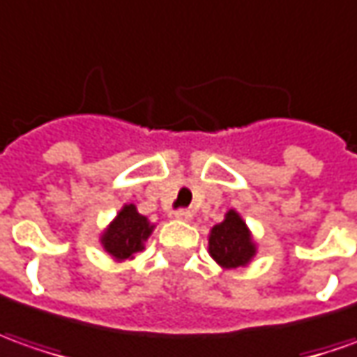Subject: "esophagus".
<instances>
[{"label":"esophagus","mask_w":357,"mask_h":357,"mask_svg":"<svg viewBox=\"0 0 357 357\" xmlns=\"http://www.w3.org/2000/svg\"><path fill=\"white\" fill-rule=\"evenodd\" d=\"M174 215H176V219H179V221H190L191 211H190V209H178V211H176Z\"/></svg>","instance_id":"1"}]
</instances>
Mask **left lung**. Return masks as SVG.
Segmentation results:
<instances>
[{
    "instance_id": "left-lung-1",
    "label": "left lung",
    "mask_w": 357,
    "mask_h": 357,
    "mask_svg": "<svg viewBox=\"0 0 357 357\" xmlns=\"http://www.w3.org/2000/svg\"><path fill=\"white\" fill-rule=\"evenodd\" d=\"M209 252L217 263L225 268L245 266L255 255L251 233L237 211H229L225 221L211 229Z\"/></svg>"
}]
</instances>
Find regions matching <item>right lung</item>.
I'll use <instances>...</instances> for the list:
<instances>
[{
    "instance_id": "1",
    "label": "right lung",
    "mask_w": 357,
    "mask_h": 357,
    "mask_svg": "<svg viewBox=\"0 0 357 357\" xmlns=\"http://www.w3.org/2000/svg\"><path fill=\"white\" fill-rule=\"evenodd\" d=\"M154 225L136 211L134 205H124L116 219L110 223L102 235V245L118 261L130 259L134 252L144 249V241L150 237Z\"/></svg>"
}]
</instances>
